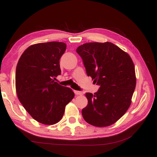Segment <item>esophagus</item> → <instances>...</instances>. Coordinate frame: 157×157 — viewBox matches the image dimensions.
<instances>
[{
	"label": "esophagus",
	"mask_w": 157,
	"mask_h": 157,
	"mask_svg": "<svg viewBox=\"0 0 157 157\" xmlns=\"http://www.w3.org/2000/svg\"><path fill=\"white\" fill-rule=\"evenodd\" d=\"M74 93L76 95H83V93L81 92V91H78V90H75L74 91Z\"/></svg>",
	"instance_id": "34e87169"
}]
</instances>
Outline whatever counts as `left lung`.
<instances>
[{"mask_svg": "<svg viewBox=\"0 0 157 157\" xmlns=\"http://www.w3.org/2000/svg\"><path fill=\"white\" fill-rule=\"evenodd\" d=\"M88 76L99 86L94 95L86 93L87 106L82 110L87 123L97 127L115 124L129 108L136 86L130 56L112 42H89L78 47Z\"/></svg>", "mask_w": 157, "mask_h": 157, "instance_id": "1", "label": "left lung"}]
</instances>
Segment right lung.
I'll list each match as a JSON object with an SVG mask.
<instances>
[{"label": "right lung", "instance_id": "right-lung-1", "mask_svg": "<svg viewBox=\"0 0 157 157\" xmlns=\"http://www.w3.org/2000/svg\"><path fill=\"white\" fill-rule=\"evenodd\" d=\"M66 48L61 42L31 45L17 64V96L28 113L42 124L53 125L60 121L65 107L75 96L71 88L53 79L61 74L59 59Z\"/></svg>", "mask_w": 157, "mask_h": 157}]
</instances>
